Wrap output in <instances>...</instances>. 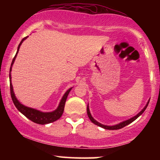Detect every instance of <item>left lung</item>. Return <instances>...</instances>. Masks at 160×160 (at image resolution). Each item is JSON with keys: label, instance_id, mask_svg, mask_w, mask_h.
Wrapping results in <instances>:
<instances>
[{"label": "left lung", "instance_id": "left-lung-1", "mask_svg": "<svg viewBox=\"0 0 160 160\" xmlns=\"http://www.w3.org/2000/svg\"><path fill=\"white\" fill-rule=\"evenodd\" d=\"M149 100H148L147 103H146L145 107H144V108H143V109H142V110H141V111H140V112H139L138 113L137 115L134 116V117H132V118H130V119H128V120H125V121H124V122H120V123H119V124H115V125H112V126L105 125V124H101V123H100V122H98L96 121V120H95V119H94V118H93L92 117L90 111H89V105H87V115H88V117L89 118V119H90V121H91L92 122V123L96 124V125L100 127V128L106 129V130H119V129H121V128H124V127L128 125L129 124L132 123V122L133 121H135V120L137 118H138V117H140V116H141V115L142 114V113H143L144 112V111L146 110V108H147L148 105V103H149Z\"/></svg>", "mask_w": 160, "mask_h": 160}]
</instances>
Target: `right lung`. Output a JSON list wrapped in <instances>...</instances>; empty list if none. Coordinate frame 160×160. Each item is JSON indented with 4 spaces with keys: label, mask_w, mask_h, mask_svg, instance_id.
Segmentation results:
<instances>
[{
    "label": "right lung",
    "mask_w": 160,
    "mask_h": 160,
    "mask_svg": "<svg viewBox=\"0 0 160 160\" xmlns=\"http://www.w3.org/2000/svg\"><path fill=\"white\" fill-rule=\"evenodd\" d=\"M28 36L24 38L21 41V42L19 43V44L18 46V48H17V53L15 54L14 59H13L12 65H11L10 67V71H9V80H10V91H11V96H12V101L14 102V106H16V108L18 109V111L19 112H21L23 115H25L28 119H29L30 120H31L32 122H35L36 124H49L52 123V122H55L57 120L60 119L61 117V116L62 115L63 111H64V108H65V101H66V99L68 98V95L70 92V91L71 90V88H70L69 89L65 92V93L64 94V95L62 96V99H61L60 104L58 108H57L55 110L53 111H51V112H42V111L37 110V109L35 108H30V107H27L25 106H24L23 104H22L20 102L17 100V98H16V96L14 95V89H13V86L12 84V76H11V71H12V65L14 64L15 59L17 58V54H18V52L19 50V48H20V46L22 45V43L25 40L26 38H28Z\"/></svg>",
    "instance_id": "right-lung-1"
}]
</instances>
